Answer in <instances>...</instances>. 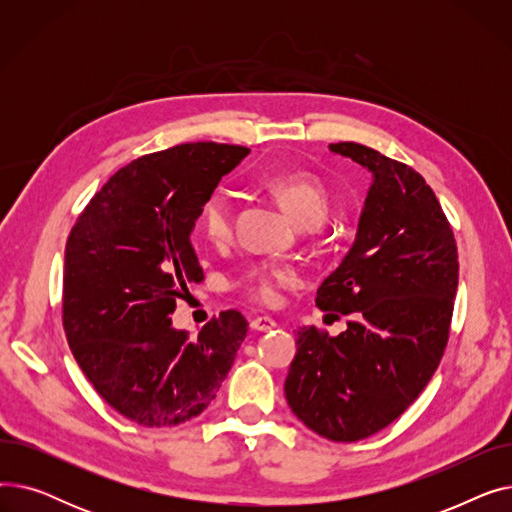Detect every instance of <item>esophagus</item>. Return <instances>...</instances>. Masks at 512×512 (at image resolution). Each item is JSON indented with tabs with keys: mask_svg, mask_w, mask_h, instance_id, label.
<instances>
[{
	"mask_svg": "<svg viewBox=\"0 0 512 512\" xmlns=\"http://www.w3.org/2000/svg\"><path fill=\"white\" fill-rule=\"evenodd\" d=\"M272 328H276V321L272 317H253L251 319V330H257V332H270Z\"/></svg>",
	"mask_w": 512,
	"mask_h": 512,
	"instance_id": "obj_1",
	"label": "esophagus"
}]
</instances>
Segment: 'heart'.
Masks as SVG:
<instances>
[{
  "label": "heart",
  "instance_id": "b5f03b06",
  "mask_svg": "<svg viewBox=\"0 0 512 512\" xmlns=\"http://www.w3.org/2000/svg\"><path fill=\"white\" fill-rule=\"evenodd\" d=\"M272 191L301 228H317L326 222L330 213V195L319 178L305 172L284 174L272 182ZM234 209L236 197L230 188H215L205 201L199 218L201 232L207 240L222 242L232 234ZM240 284L255 301L272 305L278 301L282 288L297 284V270L284 261H259L247 267Z\"/></svg>",
  "mask_w": 512,
  "mask_h": 512
}]
</instances>
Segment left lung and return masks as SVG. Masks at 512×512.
Masks as SVG:
<instances>
[{
	"mask_svg": "<svg viewBox=\"0 0 512 512\" xmlns=\"http://www.w3.org/2000/svg\"><path fill=\"white\" fill-rule=\"evenodd\" d=\"M330 151L371 174L355 242L315 299L351 321L338 336L315 326L297 332L284 394L321 438L357 442L405 413L432 380L448 342L459 255L421 174L359 143Z\"/></svg>",
	"mask_w": 512,
	"mask_h": 512,
	"instance_id": "8db88e82",
	"label": "left lung"
}]
</instances>
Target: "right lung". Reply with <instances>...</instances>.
I'll list each match as a JSON object with an SVG mask.
<instances>
[{"label": "right lung", "mask_w": 512, "mask_h": 512, "mask_svg": "<svg viewBox=\"0 0 512 512\" xmlns=\"http://www.w3.org/2000/svg\"><path fill=\"white\" fill-rule=\"evenodd\" d=\"M247 147L186 143L118 170L80 213L64 257L70 351L107 405L145 427L203 413L247 336L222 311L197 336L172 326L203 270L191 234L209 195Z\"/></svg>", "instance_id": "right-lung-1"}]
</instances>
